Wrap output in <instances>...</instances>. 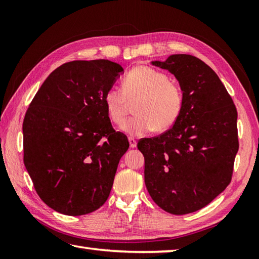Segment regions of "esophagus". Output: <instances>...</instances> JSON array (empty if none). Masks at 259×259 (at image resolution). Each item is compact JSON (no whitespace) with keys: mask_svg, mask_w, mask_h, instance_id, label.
<instances>
[{"mask_svg":"<svg viewBox=\"0 0 259 259\" xmlns=\"http://www.w3.org/2000/svg\"><path fill=\"white\" fill-rule=\"evenodd\" d=\"M129 144H130L131 148H136L137 147V140L135 138H133V137H130V138H129Z\"/></svg>","mask_w":259,"mask_h":259,"instance_id":"34e87169","label":"esophagus"}]
</instances>
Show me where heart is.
Instances as JSON below:
<instances>
[{
	"instance_id": "obj_1",
	"label": "heart",
	"mask_w": 259,
	"mask_h": 259,
	"mask_svg": "<svg viewBox=\"0 0 259 259\" xmlns=\"http://www.w3.org/2000/svg\"><path fill=\"white\" fill-rule=\"evenodd\" d=\"M136 113L122 125L125 134L140 137L150 131L162 133L177 122L184 109L185 97L178 82L167 73L148 65L131 69L122 79V90L110 88L103 98L109 119L122 124L135 102Z\"/></svg>"
}]
</instances>
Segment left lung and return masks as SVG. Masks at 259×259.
<instances>
[{"instance_id": "left-lung-1", "label": "left lung", "mask_w": 259, "mask_h": 259, "mask_svg": "<svg viewBox=\"0 0 259 259\" xmlns=\"http://www.w3.org/2000/svg\"><path fill=\"white\" fill-rule=\"evenodd\" d=\"M171 72L185 103L166 133L138 142L152 200L172 214L199 210L232 180L238 151L237 110L216 72L194 56L172 54L151 62Z\"/></svg>"}]
</instances>
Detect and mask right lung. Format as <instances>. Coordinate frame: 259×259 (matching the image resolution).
I'll use <instances>...</instances> for the list:
<instances>
[{
  "label": "right lung",
  "instance_id": "1",
  "mask_svg": "<svg viewBox=\"0 0 259 259\" xmlns=\"http://www.w3.org/2000/svg\"><path fill=\"white\" fill-rule=\"evenodd\" d=\"M123 69L109 60L71 61L43 82L23 121V161L43 202L69 216L100 208L129 148L103 98Z\"/></svg>",
  "mask_w": 259,
  "mask_h": 259
}]
</instances>
